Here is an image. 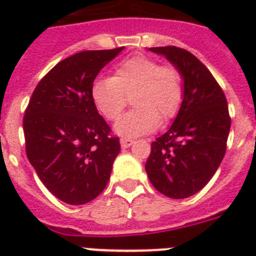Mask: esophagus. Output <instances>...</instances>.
I'll use <instances>...</instances> for the list:
<instances>
[{"mask_svg": "<svg viewBox=\"0 0 256 256\" xmlns=\"http://www.w3.org/2000/svg\"><path fill=\"white\" fill-rule=\"evenodd\" d=\"M132 144H134V140H132V138H120V146L124 148H130Z\"/></svg>", "mask_w": 256, "mask_h": 256, "instance_id": "obj_1", "label": "esophagus"}]
</instances>
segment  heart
<instances>
[{
    "label": "heart",
    "mask_w": 256,
    "mask_h": 256,
    "mask_svg": "<svg viewBox=\"0 0 256 256\" xmlns=\"http://www.w3.org/2000/svg\"><path fill=\"white\" fill-rule=\"evenodd\" d=\"M92 104L108 120H116L132 96L134 106L116 124L124 138L144 136L160 124L172 120L182 106V73L148 56H136L116 65L112 78H98L90 88Z\"/></svg>",
    "instance_id": "heart-1"
}]
</instances>
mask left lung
<instances>
[{"instance_id":"1","label":"left lung","mask_w":256,"mask_h":256,"mask_svg":"<svg viewBox=\"0 0 256 256\" xmlns=\"http://www.w3.org/2000/svg\"><path fill=\"white\" fill-rule=\"evenodd\" d=\"M182 73V106L168 132L152 144L146 172L156 190L172 199L196 194L218 170L227 148L231 118L227 100L210 70L176 46L150 48Z\"/></svg>"}]
</instances>
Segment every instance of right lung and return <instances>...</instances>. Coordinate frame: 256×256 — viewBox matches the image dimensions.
I'll list each match as a JSON object with an SVG mask.
<instances>
[{"label":"right lung","instance_id":"obj_1","mask_svg":"<svg viewBox=\"0 0 256 256\" xmlns=\"http://www.w3.org/2000/svg\"><path fill=\"white\" fill-rule=\"evenodd\" d=\"M122 49L85 50L58 62L38 82L25 110L28 160L62 202L85 204L110 179L120 138L100 116L90 88Z\"/></svg>","mask_w":256,"mask_h":256}]
</instances>
